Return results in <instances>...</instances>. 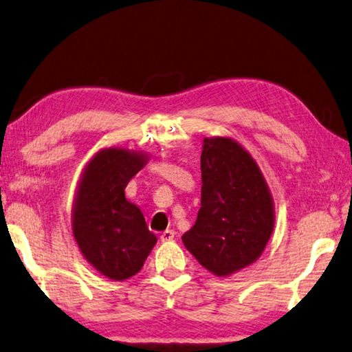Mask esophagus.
I'll use <instances>...</instances> for the list:
<instances>
[{
	"label": "esophagus",
	"instance_id": "1",
	"mask_svg": "<svg viewBox=\"0 0 352 352\" xmlns=\"http://www.w3.org/2000/svg\"><path fill=\"white\" fill-rule=\"evenodd\" d=\"M174 236H175V232L174 230H166V232L161 233V241H163V243L172 241V239H174Z\"/></svg>",
	"mask_w": 352,
	"mask_h": 352
}]
</instances>
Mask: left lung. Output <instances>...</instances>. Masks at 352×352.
Returning a JSON list of instances; mask_svg holds the SVG:
<instances>
[{
  "label": "left lung",
  "mask_w": 352,
  "mask_h": 352,
  "mask_svg": "<svg viewBox=\"0 0 352 352\" xmlns=\"http://www.w3.org/2000/svg\"><path fill=\"white\" fill-rule=\"evenodd\" d=\"M200 169L197 221L182 239L205 270L227 277L263 254L274 230V200L252 155L232 138H205Z\"/></svg>",
  "instance_id": "8db88e82"
}]
</instances>
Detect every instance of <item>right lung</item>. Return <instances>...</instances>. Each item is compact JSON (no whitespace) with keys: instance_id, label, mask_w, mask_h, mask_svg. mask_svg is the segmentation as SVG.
Wrapping results in <instances>:
<instances>
[{"instance_id":"1","label":"right lung","mask_w":352,"mask_h":352,"mask_svg":"<svg viewBox=\"0 0 352 352\" xmlns=\"http://www.w3.org/2000/svg\"><path fill=\"white\" fill-rule=\"evenodd\" d=\"M147 161L141 150L102 148L87 161L78 182L72 232L82 256L111 280L138 274L156 244L142 211L125 197L128 182Z\"/></svg>"}]
</instances>
